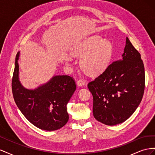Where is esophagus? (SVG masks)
Wrapping results in <instances>:
<instances>
[{
  "label": "esophagus",
  "mask_w": 155,
  "mask_h": 155,
  "mask_svg": "<svg viewBox=\"0 0 155 155\" xmlns=\"http://www.w3.org/2000/svg\"><path fill=\"white\" fill-rule=\"evenodd\" d=\"M84 84H85V81L83 80L82 79H79V80H78V81H77V85L79 87L84 85Z\"/></svg>",
  "instance_id": "34e87169"
}]
</instances>
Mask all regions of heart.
Segmentation results:
<instances>
[{
	"mask_svg": "<svg viewBox=\"0 0 155 155\" xmlns=\"http://www.w3.org/2000/svg\"><path fill=\"white\" fill-rule=\"evenodd\" d=\"M112 53V46L108 41H103L100 37L95 36L84 41L72 51V55L81 56V68L90 74H96L104 70L109 63ZM67 64L72 59H66Z\"/></svg>",
	"mask_w": 155,
	"mask_h": 155,
	"instance_id": "b5f03b06",
	"label": "heart"
}]
</instances>
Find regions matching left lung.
I'll return each mask as SVG.
<instances>
[{"label": "left lung", "instance_id": "left-lung-1", "mask_svg": "<svg viewBox=\"0 0 155 155\" xmlns=\"http://www.w3.org/2000/svg\"><path fill=\"white\" fill-rule=\"evenodd\" d=\"M93 96V115L100 122L115 125L127 120L141 102L145 69L141 55L128 37L121 59L110 63L88 83Z\"/></svg>", "mask_w": 155, "mask_h": 155}]
</instances>
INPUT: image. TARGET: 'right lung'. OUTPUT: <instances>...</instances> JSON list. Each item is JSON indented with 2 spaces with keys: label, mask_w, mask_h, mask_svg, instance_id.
Masks as SVG:
<instances>
[{
  "label": "right lung",
  "mask_w": 155,
  "mask_h": 155,
  "mask_svg": "<svg viewBox=\"0 0 155 155\" xmlns=\"http://www.w3.org/2000/svg\"><path fill=\"white\" fill-rule=\"evenodd\" d=\"M15 58L12 88L14 100L22 114L37 127L58 130L67 123V105L76 89L74 78L67 75L55 76L34 90L26 89L18 79V59Z\"/></svg>",
  "instance_id": "add662e5"
}]
</instances>
